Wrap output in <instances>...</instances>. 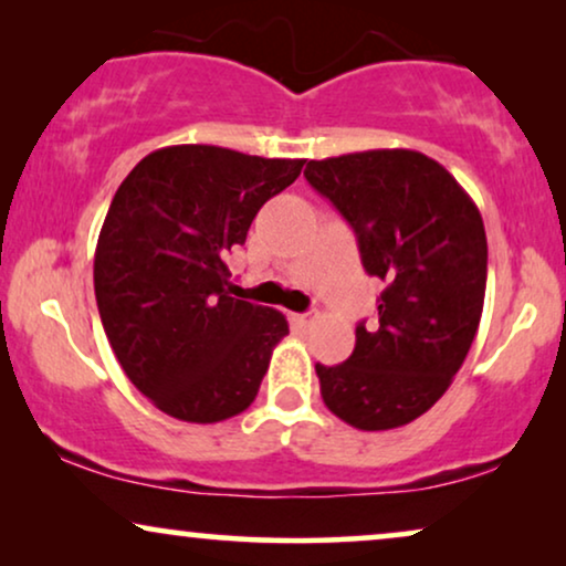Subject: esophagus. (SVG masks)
<instances>
[{"instance_id": "obj_1", "label": "esophagus", "mask_w": 566, "mask_h": 566, "mask_svg": "<svg viewBox=\"0 0 566 566\" xmlns=\"http://www.w3.org/2000/svg\"><path fill=\"white\" fill-rule=\"evenodd\" d=\"M291 322H293V327L306 329V327H310L312 322H314V314H293Z\"/></svg>"}]
</instances>
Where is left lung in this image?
<instances>
[{"mask_svg":"<svg viewBox=\"0 0 566 566\" xmlns=\"http://www.w3.org/2000/svg\"><path fill=\"white\" fill-rule=\"evenodd\" d=\"M306 181L356 231L366 273L385 281L379 322L356 327L346 364H317L325 406L361 431L406 427L452 385L486 293V231L454 176L418 150L310 160Z\"/></svg>","mask_w":566,"mask_h":566,"instance_id":"1","label":"left lung"}]
</instances>
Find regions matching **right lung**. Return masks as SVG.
<instances>
[{
	"label": "right lung",
	"instance_id": "right-lung-1",
	"mask_svg": "<svg viewBox=\"0 0 566 566\" xmlns=\"http://www.w3.org/2000/svg\"><path fill=\"white\" fill-rule=\"evenodd\" d=\"M304 164L171 145L116 189L95 247V301L124 374L164 413L218 423L254 402L289 322L231 296L226 256Z\"/></svg>",
	"mask_w": 566,
	"mask_h": 566
}]
</instances>
